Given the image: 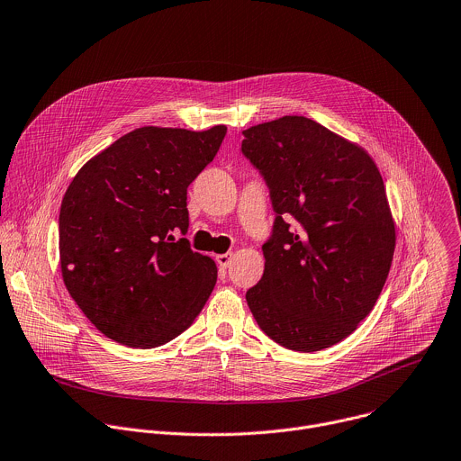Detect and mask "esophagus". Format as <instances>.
Listing matches in <instances>:
<instances>
[{"label":"esophagus","mask_w":461,"mask_h":461,"mask_svg":"<svg viewBox=\"0 0 461 461\" xmlns=\"http://www.w3.org/2000/svg\"><path fill=\"white\" fill-rule=\"evenodd\" d=\"M231 258H233V253H221L215 257V260L221 267H228L231 264Z\"/></svg>","instance_id":"34e87169"}]
</instances>
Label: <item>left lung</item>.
Listing matches in <instances>:
<instances>
[{"instance_id": "left-lung-1", "label": "left lung", "mask_w": 461, "mask_h": 461, "mask_svg": "<svg viewBox=\"0 0 461 461\" xmlns=\"http://www.w3.org/2000/svg\"><path fill=\"white\" fill-rule=\"evenodd\" d=\"M242 133L275 212L264 275L246 291L249 310L287 349L331 348L371 313L391 269L396 233L382 176L364 148L308 117Z\"/></svg>"}]
</instances>
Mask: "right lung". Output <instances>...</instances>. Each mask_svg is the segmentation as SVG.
Masks as SVG:
<instances>
[{
  "label": "right lung",
  "mask_w": 461,
  "mask_h": 461,
  "mask_svg": "<svg viewBox=\"0 0 461 461\" xmlns=\"http://www.w3.org/2000/svg\"><path fill=\"white\" fill-rule=\"evenodd\" d=\"M226 126L204 131L142 126L92 158L59 212L65 285L108 339L159 348L186 331L217 282L192 251L186 194L213 161Z\"/></svg>",
  "instance_id": "obj_1"
}]
</instances>
